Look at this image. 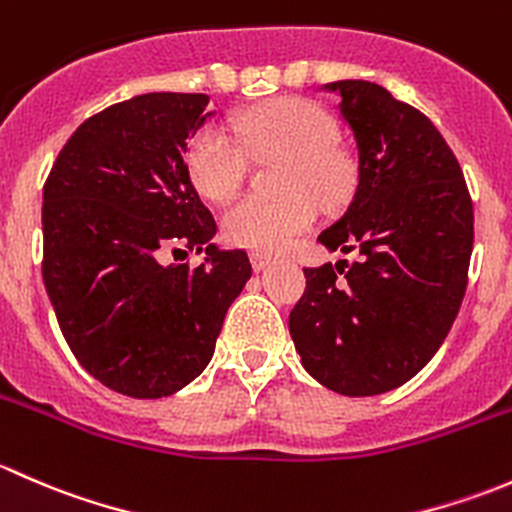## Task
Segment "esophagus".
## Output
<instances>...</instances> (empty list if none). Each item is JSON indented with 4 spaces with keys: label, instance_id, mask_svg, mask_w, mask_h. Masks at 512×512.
Segmentation results:
<instances>
[{
    "label": "esophagus",
    "instance_id": "obj_1",
    "mask_svg": "<svg viewBox=\"0 0 512 512\" xmlns=\"http://www.w3.org/2000/svg\"><path fill=\"white\" fill-rule=\"evenodd\" d=\"M250 262H252V270H265L267 265L272 262L270 255H265V252H250Z\"/></svg>",
    "mask_w": 512,
    "mask_h": 512
}]
</instances>
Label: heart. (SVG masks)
Segmentation results:
<instances>
[{"mask_svg":"<svg viewBox=\"0 0 512 512\" xmlns=\"http://www.w3.org/2000/svg\"><path fill=\"white\" fill-rule=\"evenodd\" d=\"M242 145L260 163L285 158L275 200L242 198L223 215L232 245L255 252L285 250L319 220L322 205L334 208L352 195L356 165L334 141L337 123L307 98H282L235 121ZM188 170L195 188L210 200H227L247 178V153L220 126H205L190 143Z\"/></svg>","mask_w":512,"mask_h":512,"instance_id":"1","label":"heart"}]
</instances>
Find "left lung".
<instances>
[{
  "mask_svg": "<svg viewBox=\"0 0 512 512\" xmlns=\"http://www.w3.org/2000/svg\"><path fill=\"white\" fill-rule=\"evenodd\" d=\"M324 89L354 133L356 188L319 242L354 260L304 270L289 334L319 384L376 396L416 376L446 339L468 285L473 203L456 156L418 108L371 81Z\"/></svg>",
  "mask_w": 512,
  "mask_h": 512,
  "instance_id": "left-lung-1",
  "label": "left lung"
}]
</instances>
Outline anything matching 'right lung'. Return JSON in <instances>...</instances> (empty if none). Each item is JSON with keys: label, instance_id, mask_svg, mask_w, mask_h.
Listing matches in <instances>:
<instances>
[{"label": "right lung", "instance_id": "obj_1", "mask_svg": "<svg viewBox=\"0 0 512 512\" xmlns=\"http://www.w3.org/2000/svg\"><path fill=\"white\" fill-rule=\"evenodd\" d=\"M205 94H143L86 118L44 183L41 275L79 364L133 399L170 396L215 352L252 265L210 245L218 225L188 170ZM171 247L203 266H160Z\"/></svg>", "mask_w": 512, "mask_h": 512}]
</instances>
